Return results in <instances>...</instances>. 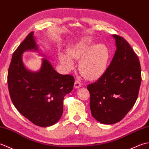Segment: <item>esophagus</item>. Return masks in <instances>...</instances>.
<instances>
[{
	"mask_svg": "<svg viewBox=\"0 0 149 149\" xmlns=\"http://www.w3.org/2000/svg\"><path fill=\"white\" fill-rule=\"evenodd\" d=\"M81 86H82V84H81L80 81H77V80H76V81H75L74 87H75V88H79L81 87Z\"/></svg>",
	"mask_w": 149,
	"mask_h": 149,
	"instance_id": "34e87169",
	"label": "esophagus"
}]
</instances>
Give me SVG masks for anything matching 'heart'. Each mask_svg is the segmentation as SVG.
Masks as SVG:
<instances>
[{
  "label": "heart",
  "mask_w": 149,
  "mask_h": 149,
  "mask_svg": "<svg viewBox=\"0 0 149 149\" xmlns=\"http://www.w3.org/2000/svg\"><path fill=\"white\" fill-rule=\"evenodd\" d=\"M92 38L86 37L67 50L60 53V63L66 70L74 67L73 59H79V69L83 76L89 80L99 79L106 72L110 59L109 49L104 44L95 45Z\"/></svg>",
  "instance_id": "obj_1"
}]
</instances>
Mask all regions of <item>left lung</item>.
<instances>
[{
    "label": "left lung",
    "instance_id": "8db88e82",
    "mask_svg": "<svg viewBox=\"0 0 149 149\" xmlns=\"http://www.w3.org/2000/svg\"><path fill=\"white\" fill-rule=\"evenodd\" d=\"M113 36L116 50L111 62L102 77L87 86L91 115L104 124L124 118L137 100L141 82L137 55L123 37Z\"/></svg>",
    "mask_w": 149,
    "mask_h": 149
}]
</instances>
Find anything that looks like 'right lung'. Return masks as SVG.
I'll return each instance as SVG.
<instances>
[{
  "label": "right lung",
  "mask_w": 149,
  "mask_h": 149,
  "mask_svg": "<svg viewBox=\"0 0 149 149\" xmlns=\"http://www.w3.org/2000/svg\"><path fill=\"white\" fill-rule=\"evenodd\" d=\"M33 34H28L13 54L8 89L13 104L22 115L38 126L48 127L62 116L63 99L72 90L74 79L71 75L58 74L46 59H43L38 72L25 67L22 54L26 50L39 51Z\"/></svg>",
  "instance_id": "right-lung-1"
}]
</instances>
